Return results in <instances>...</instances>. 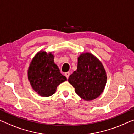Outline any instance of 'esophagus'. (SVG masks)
Wrapping results in <instances>:
<instances>
[{"label": "esophagus", "mask_w": 134, "mask_h": 134, "mask_svg": "<svg viewBox=\"0 0 134 134\" xmlns=\"http://www.w3.org/2000/svg\"><path fill=\"white\" fill-rule=\"evenodd\" d=\"M65 76H66L67 78L68 79V78H69V76H70V73L69 72H66V73H65Z\"/></svg>", "instance_id": "1"}]
</instances>
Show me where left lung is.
Returning a JSON list of instances; mask_svg holds the SVG:
<instances>
[{"label":"left lung","instance_id":"1","mask_svg":"<svg viewBox=\"0 0 134 134\" xmlns=\"http://www.w3.org/2000/svg\"><path fill=\"white\" fill-rule=\"evenodd\" d=\"M68 81L80 97L90 101L103 93L107 76L102 63L96 57L89 52L82 53L77 58V70Z\"/></svg>","mask_w":134,"mask_h":134}]
</instances>
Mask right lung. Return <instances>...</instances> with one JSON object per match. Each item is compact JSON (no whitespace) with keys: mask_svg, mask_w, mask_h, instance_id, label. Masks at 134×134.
<instances>
[{"mask_svg":"<svg viewBox=\"0 0 134 134\" xmlns=\"http://www.w3.org/2000/svg\"><path fill=\"white\" fill-rule=\"evenodd\" d=\"M27 77L32 89L43 97L53 94L57 87L67 80L54 63L52 53L43 51L33 58L27 70Z\"/></svg>","mask_w":134,"mask_h":134,"instance_id":"obj_1","label":"right lung"}]
</instances>
